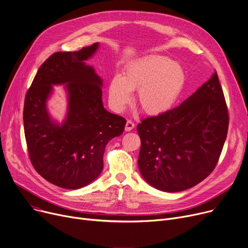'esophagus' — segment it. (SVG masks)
<instances>
[{
  "label": "esophagus",
  "instance_id": "obj_1",
  "mask_svg": "<svg viewBox=\"0 0 248 248\" xmlns=\"http://www.w3.org/2000/svg\"><path fill=\"white\" fill-rule=\"evenodd\" d=\"M135 127V124L131 122V121H127L126 124H125V131H130L131 129H134Z\"/></svg>",
  "mask_w": 248,
  "mask_h": 248
}]
</instances>
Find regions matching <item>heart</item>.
<instances>
[{"label":"heart","mask_w":248,"mask_h":248,"mask_svg":"<svg viewBox=\"0 0 248 248\" xmlns=\"http://www.w3.org/2000/svg\"><path fill=\"white\" fill-rule=\"evenodd\" d=\"M183 67L166 57H148L127 65L123 77L114 76L108 85L111 107L122 111L131 101V92L138 91V103L148 114L170 110L186 85Z\"/></svg>","instance_id":"b5f03b06"}]
</instances>
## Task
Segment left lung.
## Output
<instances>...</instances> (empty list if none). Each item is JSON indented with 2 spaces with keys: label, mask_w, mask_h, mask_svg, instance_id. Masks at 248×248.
I'll return each instance as SVG.
<instances>
[{
  "label": "left lung",
  "mask_w": 248,
  "mask_h": 248,
  "mask_svg": "<svg viewBox=\"0 0 248 248\" xmlns=\"http://www.w3.org/2000/svg\"><path fill=\"white\" fill-rule=\"evenodd\" d=\"M228 113L217 73L177 108L142 120L139 169L153 187L177 192L206 178L226 140Z\"/></svg>",
  "instance_id": "obj_1"
}]
</instances>
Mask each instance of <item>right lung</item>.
I'll list each match as a JSON object with an SVG mask.
<instances>
[{
	"label": "right lung",
	"instance_id": "right-lung-1",
	"mask_svg": "<svg viewBox=\"0 0 248 248\" xmlns=\"http://www.w3.org/2000/svg\"><path fill=\"white\" fill-rule=\"evenodd\" d=\"M98 46L94 43L78 52L53 54L26 94L24 128L30 159L38 173L62 188L84 187L100 176L106 146L124 133L126 123L104 108L103 78L86 63ZM54 85H64L67 93L62 123L47 108Z\"/></svg>",
	"mask_w": 248,
	"mask_h": 248
}]
</instances>
